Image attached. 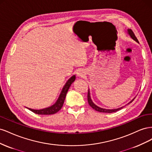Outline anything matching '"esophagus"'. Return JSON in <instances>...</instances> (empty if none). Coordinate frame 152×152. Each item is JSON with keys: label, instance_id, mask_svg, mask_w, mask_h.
<instances>
[{"label": "esophagus", "instance_id": "obj_1", "mask_svg": "<svg viewBox=\"0 0 152 152\" xmlns=\"http://www.w3.org/2000/svg\"><path fill=\"white\" fill-rule=\"evenodd\" d=\"M77 75L79 77H83L84 75V72L82 70H79L77 72Z\"/></svg>", "mask_w": 152, "mask_h": 152}]
</instances>
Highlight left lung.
Returning a JSON list of instances; mask_svg holds the SVG:
<instances>
[{"label":"left lung","instance_id":"1","mask_svg":"<svg viewBox=\"0 0 152 152\" xmlns=\"http://www.w3.org/2000/svg\"><path fill=\"white\" fill-rule=\"evenodd\" d=\"M127 31H128V34H129V35L131 37V38L132 39H134L135 41H136V42H138V40L137 39L136 37L135 36L134 32H133L132 31V30L131 29H128L127 30ZM135 99V98L134 99H132L131 102L129 103L128 104H129L131 103H132L133 101H134V99ZM87 100H88V103L91 106V107L93 108L94 110H95L96 111H98V112H103V113H113V112H115L117 111H118V110H121L122 108H124V107H121L119 108H117V109H112V110H110V109H104V108H100L99 107H98V106H96L93 102V101H92L91 98V96H90V92H89V89L88 91V93H87Z\"/></svg>","mask_w":152,"mask_h":152}]
</instances>
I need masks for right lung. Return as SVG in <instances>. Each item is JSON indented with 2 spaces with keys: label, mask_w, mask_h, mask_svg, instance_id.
Segmentation results:
<instances>
[{
  "label": "right lung",
  "mask_w": 152,
  "mask_h": 152,
  "mask_svg": "<svg viewBox=\"0 0 152 152\" xmlns=\"http://www.w3.org/2000/svg\"><path fill=\"white\" fill-rule=\"evenodd\" d=\"M75 75L72 76L70 79L68 80L66 83L65 84V86H64L63 88L62 89V91L61 92L60 94H59V96L58 99H57L56 102L53 105L50 106V107L48 108H45L41 110H34L31 108H28V109L31 110V112H33L34 113L39 114V115H52V114L57 113L59 110H60L61 108H62L67 92L69 88H70L71 84L75 81Z\"/></svg>",
  "instance_id": "right-lung-1"
}]
</instances>
